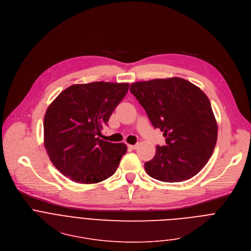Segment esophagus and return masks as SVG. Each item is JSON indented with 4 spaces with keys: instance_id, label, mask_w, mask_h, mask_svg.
I'll return each instance as SVG.
<instances>
[{
    "instance_id": "esophagus-1",
    "label": "esophagus",
    "mask_w": 251,
    "mask_h": 251,
    "mask_svg": "<svg viewBox=\"0 0 251 251\" xmlns=\"http://www.w3.org/2000/svg\"><path fill=\"white\" fill-rule=\"evenodd\" d=\"M128 148H130L132 150H136L137 149V145H128Z\"/></svg>"
}]
</instances>
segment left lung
I'll list each match as a JSON object with an SVG mask.
<instances>
[{
    "mask_svg": "<svg viewBox=\"0 0 251 251\" xmlns=\"http://www.w3.org/2000/svg\"><path fill=\"white\" fill-rule=\"evenodd\" d=\"M131 93L146 110L166 146H157L145 171L163 182H180L196 176L211 157L218 125L208 97L181 77L154 78L132 83Z\"/></svg>",
    "mask_w": 251,
    "mask_h": 251,
    "instance_id": "obj_1",
    "label": "left lung"
}]
</instances>
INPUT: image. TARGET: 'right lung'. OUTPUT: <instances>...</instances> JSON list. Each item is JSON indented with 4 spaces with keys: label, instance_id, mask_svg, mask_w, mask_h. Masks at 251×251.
I'll return each mask as SVG.
<instances>
[{
    "label": "right lung",
    "instance_id": "obj_1",
    "mask_svg": "<svg viewBox=\"0 0 251 251\" xmlns=\"http://www.w3.org/2000/svg\"><path fill=\"white\" fill-rule=\"evenodd\" d=\"M128 90L127 82L76 83L48 106L43 122L44 146L51 162L66 177L93 184L114 175L127 147L98 136Z\"/></svg>",
    "mask_w": 251,
    "mask_h": 251
}]
</instances>
